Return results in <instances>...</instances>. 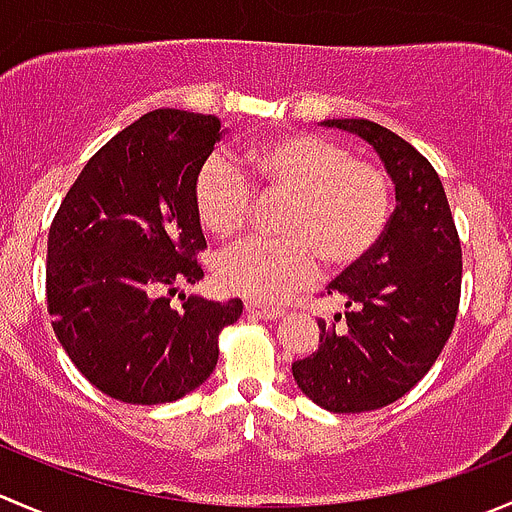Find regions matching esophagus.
Returning <instances> with one entry per match:
<instances>
[{
	"instance_id": "esophagus-1",
	"label": "esophagus",
	"mask_w": 512,
	"mask_h": 512,
	"mask_svg": "<svg viewBox=\"0 0 512 512\" xmlns=\"http://www.w3.org/2000/svg\"><path fill=\"white\" fill-rule=\"evenodd\" d=\"M245 312L250 317H260V320H275V317L282 315V310H277V307H267V305H260V302H252V300L245 302Z\"/></svg>"
}]
</instances>
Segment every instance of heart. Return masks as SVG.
Wrapping results in <instances>:
<instances>
[{
    "mask_svg": "<svg viewBox=\"0 0 512 512\" xmlns=\"http://www.w3.org/2000/svg\"><path fill=\"white\" fill-rule=\"evenodd\" d=\"M242 170L232 157L210 155L192 182L200 225L230 237L250 220L255 190L285 195L277 215L282 237H250L217 257L222 290L252 302H282L320 270H347L372 252L393 215V182L375 162L352 157L340 142L290 132L247 147Z\"/></svg>",
    "mask_w": 512,
    "mask_h": 512,
    "instance_id": "heart-1",
    "label": "heart"
}]
</instances>
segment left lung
<instances>
[{
    "mask_svg": "<svg viewBox=\"0 0 512 512\" xmlns=\"http://www.w3.org/2000/svg\"><path fill=\"white\" fill-rule=\"evenodd\" d=\"M370 142L395 182L388 230L327 285L345 312L317 317L320 347L292 362L297 388L330 413L395 403L435 365L455 327L463 250L443 182L410 142L370 119H327Z\"/></svg>",
    "mask_w": 512,
    "mask_h": 512,
    "instance_id": "1",
    "label": "left lung"
}]
</instances>
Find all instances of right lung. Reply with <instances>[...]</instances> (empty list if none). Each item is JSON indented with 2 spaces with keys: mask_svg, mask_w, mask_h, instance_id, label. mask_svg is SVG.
Segmentation results:
<instances>
[{
  "mask_svg": "<svg viewBox=\"0 0 512 512\" xmlns=\"http://www.w3.org/2000/svg\"><path fill=\"white\" fill-rule=\"evenodd\" d=\"M220 140V119L155 109L84 165L47 240V310L69 360L130 405L185 398L215 370L220 332L242 300L180 295L205 277L192 182Z\"/></svg>",
  "mask_w": 512,
  "mask_h": 512,
  "instance_id": "add662e5",
  "label": "right lung"
}]
</instances>
